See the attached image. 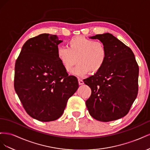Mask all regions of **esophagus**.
<instances>
[{"mask_svg":"<svg viewBox=\"0 0 150 150\" xmlns=\"http://www.w3.org/2000/svg\"><path fill=\"white\" fill-rule=\"evenodd\" d=\"M78 83H79V85H82V84H84V81H83L82 79H78Z\"/></svg>","mask_w":150,"mask_h":150,"instance_id":"obj_1","label":"esophagus"}]
</instances>
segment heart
Here are the masks:
<instances>
[{"label":"heart","mask_w":150,"mask_h":150,"mask_svg":"<svg viewBox=\"0 0 150 150\" xmlns=\"http://www.w3.org/2000/svg\"><path fill=\"white\" fill-rule=\"evenodd\" d=\"M105 44L84 36H76L67 42V47H59L57 57L66 72L72 71L73 75L82 78L89 72L94 74L100 71L107 59Z\"/></svg>","instance_id":"heart-1"}]
</instances>
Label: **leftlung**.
Returning a JSON list of instances; mask_svg holds the SVG:
<instances>
[{
  "instance_id": "1",
  "label": "left lung",
  "mask_w": 150,
  "mask_h": 150,
  "mask_svg": "<svg viewBox=\"0 0 150 150\" xmlns=\"http://www.w3.org/2000/svg\"><path fill=\"white\" fill-rule=\"evenodd\" d=\"M105 44L107 59L98 73L84 79L91 94L86 101L89 113L95 120L108 122L128 114L138 93L139 67L129 47L110 33L97 34Z\"/></svg>"
}]
</instances>
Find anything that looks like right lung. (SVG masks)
<instances>
[{
	"mask_svg": "<svg viewBox=\"0 0 150 150\" xmlns=\"http://www.w3.org/2000/svg\"><path fill=\"white\" fill-rule=\"evenodd\" d=\"M56 35L42 34L27 40L15 64L14 89L24 110L43 122L61 117L68 99L79 87L57 57Z\"/></svg>",
	"mask_w": 150,
	"mask_h": 150,
	"instance_id": "1",
	"label": "right lung"
}]
</instances>
